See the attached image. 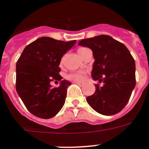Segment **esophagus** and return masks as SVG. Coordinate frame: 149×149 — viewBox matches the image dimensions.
Returning <instances> with one entry per match:
<instances>
[{
  "label": "esophagus",
  "mask_w": 149,
  "mask_h": 149,
  "mask_svg": "<svg viewBox=\"0 0 149 149\" xmlns=\"http://www.w3.org/2000/svg\"><path fill=\"white\" fill-rule=\"evenodd\" d=\"M74 83H75V84H78L79 86H83V84H83V83L78 82V81H75V82H74Z\"/></svg>",
  "instance_id": "1"
}]
</instances>
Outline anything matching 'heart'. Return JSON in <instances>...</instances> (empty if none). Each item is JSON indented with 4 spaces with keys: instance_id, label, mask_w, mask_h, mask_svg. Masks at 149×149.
Here are the masks:
<instances>
[{
    "instance_id": "obj_1",
    "label": "heart",
    "mask_w": 149,
    "mask_h": 149,
    "mask_svg": "<svg viewBox=\"0 0 149 149\" xmlns=\"http://www.w3.org/2000/svg\"><path fill=\"white\" fill-rule=\"evenodd\" d=\"M86 49V48H81L78 50V53H80L81 51H84V50ZM86 75V72H71L67 75V78L69 80H72V81H84V77Z\"/></svg>"
}]
</instances>
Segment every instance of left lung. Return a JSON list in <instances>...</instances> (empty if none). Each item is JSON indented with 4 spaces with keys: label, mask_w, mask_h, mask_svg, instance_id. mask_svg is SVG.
I'll return each instance as SVG.
<instances>
[{
    "label": "left lung",
    "mask_w": 149,
    "mask_h": 149,
    "mask_svg": "<svg viewBox=\"0 0 149 149\" xmlns=\"http://www.w3.org/2000/svg\"><path fill=\"white\" fill-rule=\"evenodd\" d=\"M79 45L93 51L92 77L95 92L86 98L93 110L105 116L118 113L126 106L136 86L135 61L126 46L107 35L83 39Z\"/></svg>",
    "instance_id": "left-lung-1"
}]
</instances>
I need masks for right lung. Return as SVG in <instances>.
I'll return each instance as SVG.
<instances>
[{
  "instance_id": "add662e5",
  "label": "right lung",
  "mask_w": 149,
  "mask_h": 149,
  "mask_svg": "<svg viewBox=\"0 0 149 149\" xmlns=\"http://www.w3.org/2000/svg\"><path fill=\"white\" fill-rule=\"evenodd\" d=\"M76 40L63 42L41 37L25 47L16 63L15 89L29 112L41 119H51L65 104L71 83L60 75L61 58ZM60 81L52 88L51 81Z\"/></svg>"
}]
</instances>
